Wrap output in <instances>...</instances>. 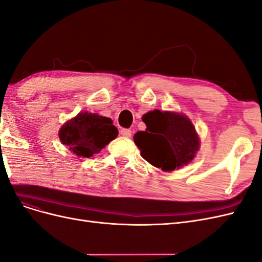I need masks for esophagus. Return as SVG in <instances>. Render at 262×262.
<instances>
[{
  "mask_svg": "<svg viewBox=\"0 0 262 262\" xmlns=\"http://www.w3.org/2000/svg\"><path fill=\"white\" fill-rule=\"evenodd\" d=\"M120 134H121L122 137H124V138H131L132 132H131V130H129V129H122V130L120 131Z\"/></svg>",
  "mask_w": 262,
  "mask_h": 262,
  "instance_id": "34e87169",
  "label": "esophagus"
}]
</instances>
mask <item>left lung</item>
Returning a JSON list of instances; mask_svg holds the SVG:
<instances>
[{
    "label": "left lung",
    "instance_id": "obj_1",
    "mask_svg": "<svg viewBox=\"0 0 262 262\" xmlns=\"http://www.w3.org/2000/svg\"><path fill=\"white\" fill-rule=\"evenodd\" d=\"M145 131L134 134L141 156L164 171H172L192 162L200 140L190 119L184 115L153 110L142 117Z\"/></svg>",
    "mask_w": 262,
    "mask_h": 262
}]
</instances>
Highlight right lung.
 I'll return each mask as SVG.
<instances>
[{"mask_svg": "<svg viewBox=\"0 0 262 262\" xmlns=\"http://www.w3.org/2000/svg\"><path fill=\"white\" fill-rule=\"evenodd\" d=\"M118 136V129L110 118L97 114L80 113L62 125L59 138L77 156L91 157L99 153Z\"/></svg>", "mask_w": 262, "mask_h": 262, "instance_id": "1", "label": "right lung"}]
</instances>
